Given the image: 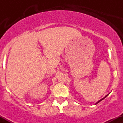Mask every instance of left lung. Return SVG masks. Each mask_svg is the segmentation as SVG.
I'll use <instances>...</instances> for the list:
<instances>
[{
	"instance_id": "left-lung-1",
	"label": "left lung",
	"mask_w": 123,
	"mask_h": 123,
	"mask_svg": "<svg viewBox=\"0 0 123 123\" xmlns=\"http://www.w3.org/2000/svg\"><path fill=\"white\" fill-rule=\"evenodd\" d=\"M108 95H106V96H105V97H104V98H102V99H100V100H99V101H98V102H97V103H96V104H95V105H96V104H98V103H99V102H101V101H102V100H103V99H105V98H106V97H107V96H108Z\"/></svg>"
}]
</instances>
